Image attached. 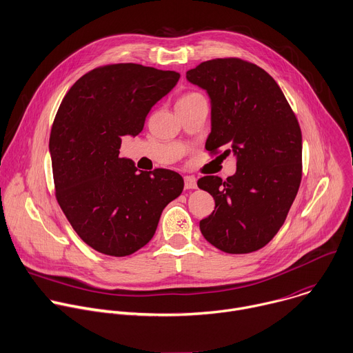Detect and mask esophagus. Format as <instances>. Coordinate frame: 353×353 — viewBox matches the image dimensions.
<instances>
[{"mask_svg": "<svg viewBox=\"0 0 353 353\" xmlns=\"http://www.w3.org/2000/svg\"><path fill=\"white\" fill-rule=\"evenodd\" d=\"M184 187H185V190L196 188V179L194 176H185L184 177Z\"/></svg>", "mask_w": 353, "mask_h": 353, "instance_id": "obj_1", "label": "esophagus"}]
</instances>
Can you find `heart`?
Wrapping results in <instances>:
<instances>
[{
    "label": "heart",
    "instance_id": "b5f03b06",
    "mask_svg": "<svg viewBox=\"0 0 353 353\" xmlns=\"http://www.w3.org/2000/svg\"><path fill=\"white\" fill-rule=\"evenodd\" d=\"M198 99H205L199 92H195V91H188L185 94H183L177 103L176 105H180V103H188V102H194V101H198Z\"/></svg>",
    "mask_w": 353,
    "mask_h": 353
}]
</instances>
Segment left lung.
<instances>
[{
	"mask_svg": "<svg viewBox=\"0 0 353 353\" xmlns=\"http://www.w3.org/2000/svg\"><path fill=\"white\" fill-rule=\"evenodd\" d=\"M206 90L212 132L205 148L237 158V172L203 176L198 187L214 199L199 221L202 236L227 254L263 248L284 224L302 179V133L276 80L240 58H217L187 72Z\"/></svg>",
	"mask_w": 353,
	"mask_h": 353,
	"instance_id": "1",
	"label": "left lung"
}]
</instances>
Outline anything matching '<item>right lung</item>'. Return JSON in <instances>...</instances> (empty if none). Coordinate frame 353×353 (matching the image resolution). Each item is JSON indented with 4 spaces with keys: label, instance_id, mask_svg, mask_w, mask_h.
I'll return each instance as SVG.
<instances>
[{
    "label": "right lung",
    "instance_id": "1",
    "mask_svg": "<svg viewBox=\"0 0 353 353\" xmlns=\"http://www.w3.org/2000/svg\"><path fill=\"white\" fill-rule=\"evenodd\" d=\"M179 79L139 63L105 65L81 76L59 105L50 134L55 196L77 236L101 254L128 256L147 245L183 191L179 173L137 172L119 158L122 137L141 133Z\"/></svg>",
    "mask_w": 353,
    "mask_h": 353
}]
</instances>
